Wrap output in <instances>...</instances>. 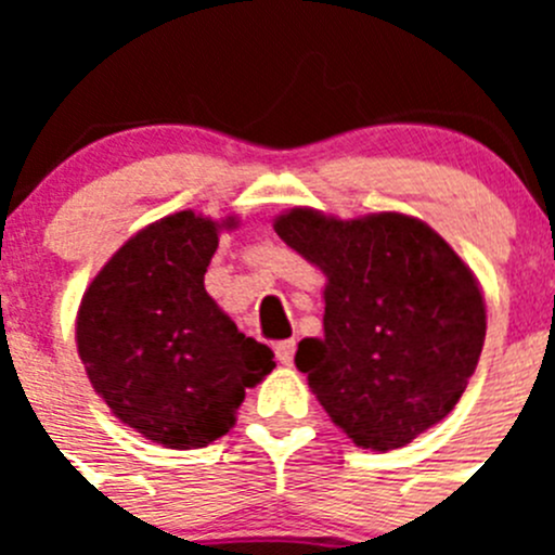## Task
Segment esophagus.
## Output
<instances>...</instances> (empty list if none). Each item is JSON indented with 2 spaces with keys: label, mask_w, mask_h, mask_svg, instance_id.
I'll list each match as a JSON object with an SVG mask.
<instances>
[{
  "label": "esophagus",
  "mask_w": 555,
  "mask_h": 555,
  "mask_svg": "<svg viewBox=\"0 0 555 555\" xmlns=\"http://www.w3.org/2000/svg\"><path fill=\"white\" fill-rule=\"evenodd\" d=\"M273 351H276V360L282 362V365H293L295 340H279V344L273 346Z\"/></svg>",
  "instance_id": "1"
}]
</instances>
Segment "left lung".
Listing matches in <instances>:
<instances>
[{
  "mask_svg": "<svg viewBox=\"0 0 555 555\" xmlns=\"http://www.w3.org/2000/svg\"><path fill=\"white\" fill-rule=\"evenodd\" d=\"M273 228L327 276L324 335L300 340L295 365L330 418L389 451L449 416L486 338L483 295L456 251L395 211L344 222L293 209Z\"/></svg>",
  "mask_w": 555,
  "mask_h": 555,
  "instance_id": "1",
  "label": "left lung"
}]
</instances>
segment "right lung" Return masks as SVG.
<instances>
[{"mask_svg":"<svg viewBox=\"0 0 555 555\" xmlns=\"http://www.w3.org/2000/svg\"><path fill=\"white\" fill-rule=\"evenodd\" d=\"M217 222L193 211L139 231L99 271L77 351L117 418L166 449H201L236 422L244 389L276 367L204 289Z\"/></svg>","mask_w":555,"mask_h":555,"instance_id":"1","label":"right lung"}]
</instances>
